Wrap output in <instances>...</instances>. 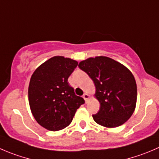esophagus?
Listing matches in <instances>:
<instances>
[{
	"label": "esophagus",
	"instance_id": "34e87169",
	"mask_svg": "<svg viewBox=\"0 0 159 159\" xmlns=\"http://www.w3.org/2000/svg\"><path fill=\"white\" fill-rule=\"evenodd\" d=\"M83 98H84V100H85L86 101H87V100H88L89 98H90V95H89L88 93H84V94L83 95Z\"/></svg>",
	"mask_w": 159,
	"mask_h": 159
}]
</instances>
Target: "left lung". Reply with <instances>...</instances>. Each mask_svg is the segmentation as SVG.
Returning <instances> with one entry per match:
<instances>
[{
  "label": "left lung",
  "instance_id": "1",
  "mask_svg": "<svg viewBox=\"0 0 159 159\" xmlns=\"http://www.w3.org/2000/svg\"><path fill=\"white\" fill-rule=\"evenodd\" d=\"M79 68L94 83L100 110L93 120L105 127H117L134 113L137 102V84L130 71L123 65L104 56L82 61Z\"/></svg>",
  "mask_w": 159,
  "mask_h": 159
}]
</instances>
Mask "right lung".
<instances>
[{
  "mask_svg": "<svg viewBox=\"0 0 159 159\" xmlns=\"http://www.w3.org/2000/svg\"><path fill=\"white\" fill-rule=\"evenodd\" d=\"M77 65L75 60L55 56L32 75L28 90L30 109L37 122L48 130L69 126L79 107L85 103L68 83Z\"/></svg>",
  "mask_w": 159,
  "mask_h": 159,
  "instance_id": "obj_1",
  "label": "right lung"
}]
</instances>
